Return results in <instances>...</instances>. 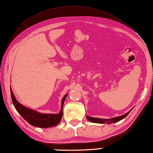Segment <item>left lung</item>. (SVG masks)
<instances>
[{"mask_svg":"<svg viewBox=\"0 0 153 153\" xmlns=\"http://www.w3.org/2000/svg\"><path fill=\"white\" fill-rule=\"evenodd\" d=\"M131 111L129 110L128 112H127L125 114H123L122 116H118V117H115V118H112L110 119H101V118H93V117H90L87 116V119L89 120V121L93 122V123H105V122L108 124H110V123H116L119 122L120 120H121L123 119L124 118L129 114V113Z\"/></svg>","mask_w":153,"mask_h":153,"instance_id":"1","label":"left lung"}]
</instances>
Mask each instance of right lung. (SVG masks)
<instances>
[{
  "label": "right lung",
  "mask_w": 153,
  "mask_h": 153,
  "mask_svg": "<svg viewBox=\"0 0 153 153\" xmlns=\"http://www.w3.org/2000/svg\"><path fill=\"white\" fill-rule=\"evenodd\" d=\"M10 93L12 103L16 110L23 117V118L26 120L31 126L37 127V128H47L56 126L61 121L63 114V105L65 99L68 96V94L65 95L62 100V105L60 112L56 114H41L28 108L27 107L22 105L16 99L11 87Z\"/></svg>",
  "instance_id": "obj_1"
}]
</instances>
